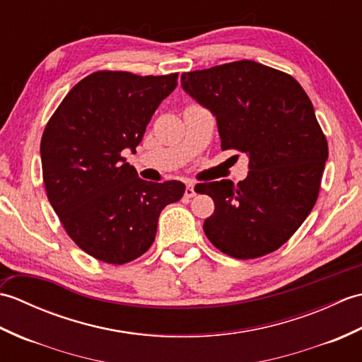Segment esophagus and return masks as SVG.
I'll list each match as a JSON object with an SVG mask.
<instances>
[{
	"instance_id": "1",
	"label": "esophagus",
	"mask_w": 362,
	"mask_h": 362,
	"mask_svg": "<svg viewBox=\"0 0 362 362\" xmlns=\"http://www.w3.org/2000/svg\"><path fill=\"white\" fill-rule=\"evenodd\" d=\"M185 196H187V197H194V196H196V189H194L193 182H188V183H187V188H185Z\"/></svg>"
}]
</instances>
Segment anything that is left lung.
Returning a JSON list of instances; mask_svg holds the SVG:
<instances>
[{"label": "left lung", "mask_w": 362, "mask_h": 362, "mask_svg": "<svg viewBox=\"0 0 362 362\" xmlns=\"http://www.w3.org/2000/svg\"><path fill=\"white\" fill-rule=\"evenodd\" d=\"M182 88L210 110L221 148L249 157L244 180L201 183L214 213L204 232L238 259L276 250L296 233L317 201L328 158L314 107L292 76L253 60L182 74Z\"/></svg>", "instance_id": "8db88e82"}]
</instances>
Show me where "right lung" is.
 Listing matches in <instances>:
<instances>
[{
	"mask_svg": "<svg viewBox=\"0 0 362 362\" xmlns=\"http://www.w3.org/2000/svg\"><path fill=\"white\" fill-rule=\"evenodd\" d=\"M177 87V73L96 71L68 91L40 143L43 182L66 233L93 258L129 263L148 250L177 180L146 182L121 156L135 152L153 112Z\"/></svg>",
	"mask_w": 362,
	"mask_h": 362,
	"instance_id": "add662e5",
	"label": "right lung"
}]
</instances>
